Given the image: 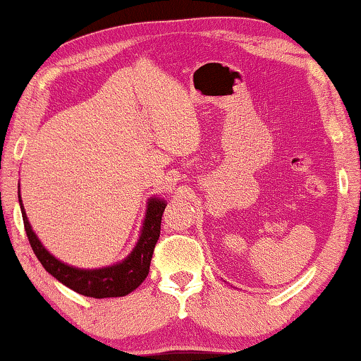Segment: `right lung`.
Returning a JSON list of instances; mask_svg holds the SVG:
<instances>
[{
	"instance_id": "right-lung-1",
	"label": "right lung",
	"mask_w": 361,
	"mask_h": 361,
	"mask_svg": "<svg viewBox=\"0 0 361 361\" xmlns=\"http://www.w3.org/2000/svg\"><path fill=\"white\" fill-rule=\"evenodd\" d=\"M19 205L23 213L25 234H27L30 247L37 255L44 269L54 275L56 280L61 281L68 288L76 293L91 296V298H117L132 293L143 283L149 271L151 257H153L154 245L159 239L161 233V218H163L166 202L163 198L151 197L146 207V215L142 228V234L137 245H135L130 255H127L122 262L109 265L102 269H76L54 257L44 244L39 241L37 234L32 231L27 215L23 207L19 193Z\"/></svg>"
}]
</instances>
